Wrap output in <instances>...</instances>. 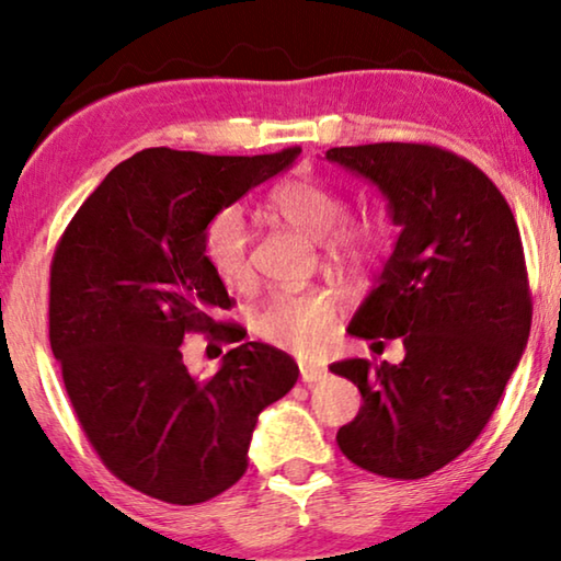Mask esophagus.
<instances>
[{"mask_svg": "<svg viewBox=\"0 0 561 561\" xmlns=\"http://www.w3.org/2000/svg\"><path fill=\"white\" fill-rule=\"evenodd\" d=\"M298 368H300V381L304 383L323 381V378L329 376V368L321 364H313V360H298Z\"/></svg>", "mask_w": 561, "mask_h": 561, "instance_id": "esophagus-1", "label": "esophagus"}]
</instances>
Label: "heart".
I'll use <instances>...</instances> for the list:
<instances>
[{"label": "heart", "instance_id": "heart-1", "mask_svg": "<svg viewBox=\"0 0 561 561\" xmlns=\"http://www.w3.org/2000/svg\"><path fill=\"white\" fill-rule=\"evenodd\" d=\"M268 208L308 236L323 238L325 251L348 268H368L383 248V228L370 218H346L348 197L310 175L280 180ZM201 255L226 288H245L253 278L251 228L238 205L213 213L201 232ZM253 329L275 348L321 351L335 329V300L323 290L275 293L255 310Z\"/></svg>", "mask_w": 561, "mask_h": 561}]
</instances>
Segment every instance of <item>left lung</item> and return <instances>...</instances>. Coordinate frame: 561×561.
<instances>
[{
  "label": "left lung",
  "instance_id": "8db88e82",
  "mask_svg": "<svg viewBox=\"0 0 561 561\" xmlns=\"http://www.w3.org/2000/svg\"><path fill=\"white\" fill-rule=\"evenodd\" d=\"M325 158L386 193L401 236L351 335L399 339V366L348 358L331 370L364 407L339 449L386 479H424L477 442L531 329L527 261L514 213L471 160L428 142L331 148Z\"/></svg>",
  "mask_w": 561,
  "mask_h": 561
}]
</instances>
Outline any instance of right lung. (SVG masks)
Returning <instances> with one entry per match:
<instances>
[{"label": "right lung", "mask_w": 561, "mask_h": 561, "mask_svg": "<svg viewBox=\"0 0 561 561\" xmlns=\"http://www.w3.org/2000/svg\"><path fill=\"white\" fill-rule=\"evenodd\" d=\"M300 148L203 154L148 148L110 172L75 213L49 265V343L100 461L160 502L193 506L248 469L257 413L298 381L288 353L240 343L218 321L232 300L201 255L213 213L286 170ZM238 342L195 379L182 341Z\"/></svg>", "instance_id": "add662e5"}]
</instances>
